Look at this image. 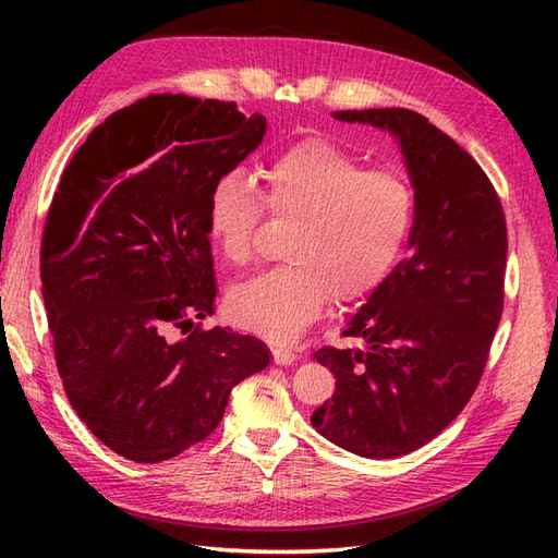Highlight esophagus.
<instances>
[{
    "instance_id": "obj_1",
    "label": "esophagus",
    "mask_w": 558,
    "mask_h": 558,
    "mask_svg": "<svg viewBox=\"0 0 558 558\" xmlns=\"http://www.w3.org/2000/svg\"><path fill=\"white\" fill-rule=\"evenodd\" d=\"M272 361L277 365H293L295 361V353L291 349H283V347H275L272 349Z\"/></svg>"
}]
</instances>
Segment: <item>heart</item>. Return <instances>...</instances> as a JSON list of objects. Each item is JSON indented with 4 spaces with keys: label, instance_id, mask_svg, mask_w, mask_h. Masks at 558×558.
<instances>
[{
    "label": "heart",
    "instance_id": "1",
    "mask_svg": "<svg viewBox=\"0 0 558 558\" xmlns=\"http://www.w3.org/2000/svg\"><path fill=\"white\" fill-rule=\"evenodd\" d=\"M289 223V265L232 286L226 307L240 328L289 342L324 312L330 295L373 293L410 238L414 197L398 174L363 162L328 140L283 148L265 172V197L242 172L214 183L207 230L218 253L242 267L253 258L265 214Z\"/></svg>",
    "mask_w": 558,
    "mask_h": 558
}]
</instances>
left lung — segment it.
<instances>
[{
    "label": "left lung",
    "instance_id": "1",
    "mask_svg": "<svg viewBox=\"0 0 558 558\" xmlns=\"http://www.w3.org/2000/svg\"><path fill=\"white\" fill-rule=\"evenodd\" d=\"M332 116L398 140L414 185V226L410 256L342 332L365 349L314 353L337 381L312 426L351 453L393 459L440 435L475 393L502 314L508 226L482 167L426 116L410 109Z\"/></svg>",
    "mask_w": 558,
    "mask_h": 558
}]
</instances>
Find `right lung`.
<instances>
[{
	"label": "right lung",
	"instance_id": "obj_1",
	"mask_svg": "<svg viewBox=\"0 0 558 558\" xmlns=\"http://www.w3.org/2000/svg\"><path fill=\"white\" fill-rule=\"evenodd\" d=\"M265 130L234 102L148 95L64 167L41 238L48 330L78 418L130 461L205 440L232 388L269 363L260 340L230 328L167 340L214 314L209 195Z\"/></svg>",
	"mask_w": 558,
	"mask_h": 558
}]
</instances>
